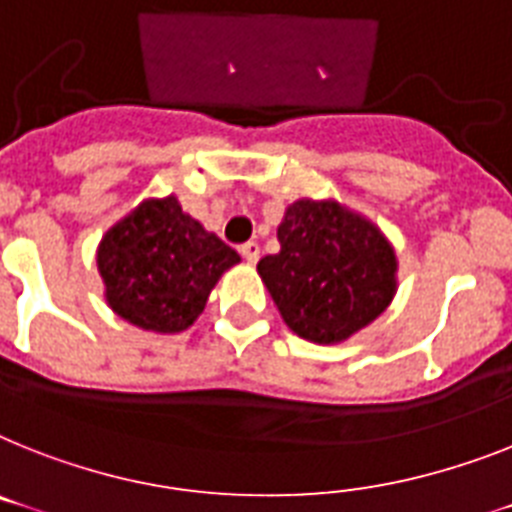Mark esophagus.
<instances>
[{
	"label": "esophagus",
	"instance_id": "esophagus-1",
	"mask_svg": "<svg viewBox=\"0 0 512 512\" xmlns=\"http://www.w3.org/2000/svg\"><path fill=\"white\" fill-rule=\"evenodd\" d=\"M240 253H243V259H246L248 264H256L261 256V248L256 240H248V243H243V246H240Z\"/></svg>",
	"mask_w": 512,
	"mask_h": 512
}]
</instances>
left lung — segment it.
<instances>
[{
  "label": "left lung",
  "instance_id": "obj_1",
  "mask_svg": "<svg viewBox=\"0 0 512 512\" xmlns=\"http://www.w3.org/2000/svg\"><path fill=\"white\" fill-rule=\"evenodd\" d=\"M277 240L280 253L264 256L256 269L285 324L303 340H348L392 303L395 248L356 211L301 198L285 209Z\"/></svg>",
  "mask_w": 512,
  "mask_h": 512
}]
</instances>
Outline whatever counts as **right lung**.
Instances as JSON below:
<instances>
[{"mask_svg": "<svg viewBox=\"0 0 512 512\" xmlns=\"http://www.w3.org/2000/svg\"><path fill=\"white\" fill-rule=\"evenodd\" d=\"M240 256L185 214L175 196L146 198L101 238L96 266L114 314L175 335L196 322L219 277Z\"/></svg>", "mask_w": 512, "mask_h": 512, "instance_id": "right-lung-1", "label": "right lung"}]
</instances>
